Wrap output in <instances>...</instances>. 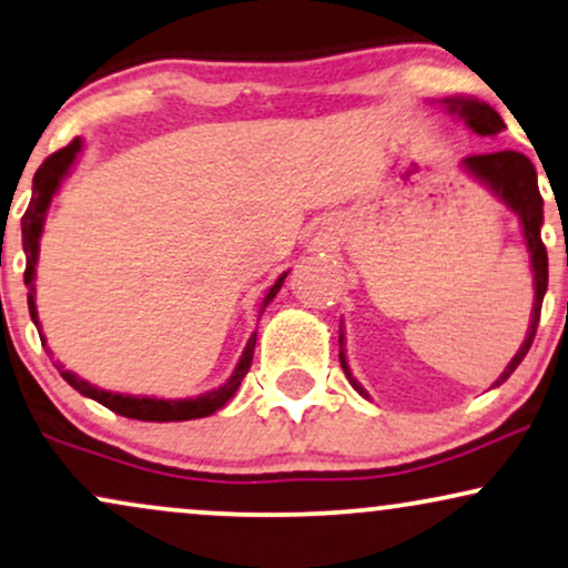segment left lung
<instances>
[{
	"label": "left lung",
	"instance_id": "obj_1",
	"mask_svg": "<svg viewBox=\"0 0 568 568\" xmlns=\"http://www.w3.org/2000/svg\"><path fill=\"white\" fill-rule=\"evenodd\" d=\"M443 104L450 114H458V118L464 120V125L477 135H495L506 128L504 120H500V114L495 112L490 104L479 102V99L448 97V99H443ZM462 168L469 172V175H475L479 183H485L487 189L495 193V196L504 199L506 206H511V210L519 214L521 233H524V241H527L529 260H532V272H535V304H532V320H529L527 337H524L521 348L516 351V356L508 362L504 375L493 383V387H498L500 383H506V379L514 375V369L519 367L521 358L527 356L529 346H532L535 333H537V322H540L542 298H545V291H548V251H545V243L540 235L542 196H540V189H537L535 164L519 152L471 154L462 162ZM341 367H343V372H346L348 383L354 385L364 398H369L367 390H364V387L356 383V377L351 375L346 354H343V333H341Z\"/></svg>",
	"mask_w": 568,
	"mask_h": 568
}]
</instances>
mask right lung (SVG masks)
<instances>
[{"label":"right lung","instance_id":"1","mask_svg":"<svg viewBox=\"0 0 568 568\" xmlns=\"http://www.w3.org/2000/svg\"><path fill=\"white\" fill-rule=\"evenodd\" d=\"M83 149V141L81 139H73L68 143V146L60 149V152H54L49 160L41 164L39 170H36L33 175V199L31 204H28V210L23 214V220H20V225H23V251H26V285H28V312H31V320L33 325L39 327V312H36V264H39V241H41V233H44V220H47V212H49V204H52L57 189H60L62 178L68 175L70 168H73L78 154H81ZM288 277V272H283L275 280V285L264 293L262 304H260V317L264 314V308L270 306V301L277 296V291L283 288V280ZM41 333V327H39ZM41 343L47 346L44 335H41ZM254 346H256V333L248 337L246 348H243L241 354V362L235 372L227 379L225 385H220L217 390H210V393H201L196 398H175V400H164V398H149V396H125V393H112V390H102V387L85 383L75 375V372L64 369L62 364L57 369H60V375L68 379L70 385L75 387L78 393L85 398H93L99 400V404L110 408V412L120 414V416H128V419H141V422H185V419H201V416H210L222 408L235 396V390H239L243 377H246V372L251 367V358H254Z\"/></svg>","mask_w":568,"mask_h":568}]
</instances>
